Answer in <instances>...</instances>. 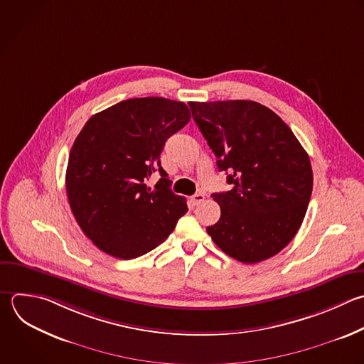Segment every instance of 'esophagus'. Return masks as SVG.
<instances>
[{"mask_svg":"<svg viewBox=\"0 0 364 364\" xmlns=\"http://www.w3.org/2000/svg\"><path fill=\"white\" fill-rule=\"evenodd\" d=\"M191 200H192L193 205H199L200 202L205 200V195H203V193H195V195L191 198Z\"/></svg>","mask_w":364,"mask_h":364,"instance_id":"obj_1","label":"esophagus"}]
</instances>
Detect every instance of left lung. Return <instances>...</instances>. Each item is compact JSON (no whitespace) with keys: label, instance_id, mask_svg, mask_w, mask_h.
<instances>
[{"label":"left lung","instance_id":"left-lung-1","mask_svg":"<svg viewBox=\"0 0 364 364\" xmlns=\"http://www.w3.org/2000/svg\"><path fill=\"white\" fill-rule=\"evenodd\" d=\"M193 121L228 173L232 189L213 193L220 219L212 240L242 263L266 260L297 233L313 189L309 155L291 129L255 101L189 102Z\"/></svg>","mask_w":364,"mask_h":364}]
</instances>
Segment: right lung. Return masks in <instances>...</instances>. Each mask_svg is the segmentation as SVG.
Segmentation results:
<instances>
[{
	"mask_svg": "<svg viewBox=\"0 0 364 364\" xmlns=\"http://www.w3.org/2000/svg\"><path fill=\"white\" fill-rule=\"evenodd\" d=\"M191 119L183 102L132 98L92 115L77 136L65 186L71 210L92 243L124 260L161 245L188 212L161 166L169 136ZM161 175L155 188L146 182Z\"/></svg>",
	"mask_w": 364,
	"mask_h": 364,
	"instance_id": "obj_1",
	"label": "right lung"
}]
</instances>
